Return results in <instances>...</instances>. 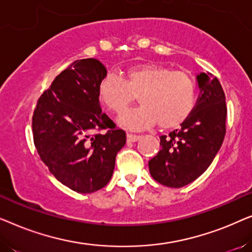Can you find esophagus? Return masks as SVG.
Wrapping results in <instances>:
<instances>
[{
	"mask_svg": "<svg viewBox=\"0 0 252 252\" xmlns=\"http://www.w3.org/2000/svg\"><path fill=\"white\" fill-rule=\"evenodd\" d=\"M140 139L139 135H134V134H127V141L128 142H135Z\"/></svg>",
	"mask_w": 252,
	"mask_h": 252,
	"instance_id": "esophagus-1",
	"label": "esophagus"
}]
</instances>
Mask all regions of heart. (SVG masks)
Listing matches in <instances>:
<instances>
[{"mask_svg": "<svg viewBox=\"0 0 252 252\" xmlns=\"http://www.w3.org/2000/svg\"><path fill=\"white\" fill-rule=\"evenodd\" d=\"M197 85L188 72L158 64H141L125 71V79L106 74L98 84V98L109 111L122 115L139 96V109L127 112L120 123L127 128L161 129L180 126L194 110Z\"/></svg>", "mask_w": 252, "mask_h": 252, "instance_id": "b5f03b06", "label": "heart"}]
</instances>
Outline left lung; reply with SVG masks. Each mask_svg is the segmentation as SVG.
I'll list each match as a JSON object with an SVG mask.
<instances>
[{"instance_id":"1","label":"left lung","mask_w":252,"mask_h":252,"mask_svg":"<svg viewBox=\"0 0 252 252\" xmlns=\"http://www.w3.org/2000/svg\"><path fill=\"white\" fill-rule=\"evenodd\" d=\"M199 94L181 129L160 136V150L149 160V171L160 185L180 188L195 181L215 159L226 134L225 93L213 74L197 75Z\"/></svg>"}]
</instances>
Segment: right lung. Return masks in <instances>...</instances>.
<instances>
[{
    "label": "right lung",
    "mask_w": 252,
    "mask_h": 252,
    "mask_svg": "<svg viewBox=\"0 0 252 252\" xmlns=\"http://www.w3.org/2000/svg\"><path fill=\"white\" fill-rule=\"evenodd\" d=\"M105 75L95 58L74 61L43 92L33 112V141L41 160L58 181L81 194L108 184L126 143L125 130L99 105L98 84Z\"/></svg>",
    "instance_id": "right-lung-1"
}]
</instances>
